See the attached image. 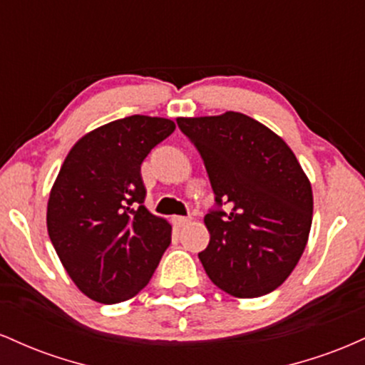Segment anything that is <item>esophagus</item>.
Listing matches in <instances>:
<instances>
[{"label":"esophagus","mask_w":365,"mask_h":365,"mask_svg":"<svg viewBox=\"0 0 365 365\" xmlns=\"http://www.w3.org/2000/svg\"><path fill=\"white\" fill-rule=\"evenodd\" d=\"M173 223L175 226H185L190 223V217H185V216H173Z\"/></svg>","instance_id":"1"}]
</instances>
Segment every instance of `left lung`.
I'll use <instances>...</instances> for the list:
<instances>
[{"instance_id": "1", "label": "left lung", "mask_w": 365, "mask_h": 365, "mask_svg": "<svg viewBox=\"0 0 365 365\" xmlns=\"http://www.w3.org/2000/svg\"><path fill=\"white\" fill-rule=\"evenodd\" d=\"M206 165L217 206L200 262L217 288L254 299L278 288L302 257L312 225V187L278 133L242 113L177 118Z\"/></svg>"}]
</instances>
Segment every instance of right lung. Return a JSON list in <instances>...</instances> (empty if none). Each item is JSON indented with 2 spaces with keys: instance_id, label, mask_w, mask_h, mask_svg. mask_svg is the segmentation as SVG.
Segmentation results:
<instances>
[{
  "instance_id": "obj_1",
  "label": "right lung",
  "mask_w": 365,
  "mask_h": 365,
  "mask_svg": "<svg viewBox=\"0 0 365 365\" xmlns=\"http://www.w3.org/2000/svg\"><path fill=\"white\" fill-rule=\"evenodd\" d=\"M175 123L133 115L91 130L66 154L49 192L46 223L54 250L83 295L132 299L171 242V225L144 206L140 165Z\"/></svg>"
}]
</instances>
